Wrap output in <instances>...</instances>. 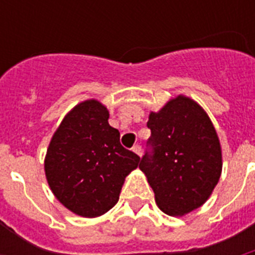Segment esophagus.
<instances>
[{
    "mask_svg": "<svg viewBox=\"0 0 255 255\" xmlns=\"http://www.w3.org/2000/svg\"><path fill=\"white\" fill-rule=\"evenodd\" d=\"M132 151L135 152L136 155L141 156V153H143V148H141V145H139V144H136V145H133V148H132Z\"/></svg>",
    "mask_w": 255,
    "mask_h": 255,
    "instance_id": "1",
    "label": "esophagus"
}]
</instances>
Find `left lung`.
Masks as SVG:
<instances>
[{
	"instance_id": "1",
	"label": "left lung",
	"mask_w": 255,
	"mask_h": 255,
	"mask_svg": "<svg viewBox=\"0 0 255 255\" xmlns=\"http://www.w3.org/2000/svg\"><path fill=\"white\" fill-rule=\"evenodd\" d=\"M151 137L139 168L169 216L201 206L221 176V147L213 124L196 102L177 96L151 112Z\"/></svg>"
}]
</instances>
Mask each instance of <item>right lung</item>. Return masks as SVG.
<instances>
[{
    "label": "right lung",
    "instance_id": "1",
    "mask_svg": "<svg viewBox=\"0 0 255 255\" xmlns=\"http://www.w3.org/2000/svg\"><path fill=\"white\" fill-rule=\"evenodd\" d=\"M108 111L96 100L78 104L50 141L45 172L63 205L83 217L106 213L119 200L124 178L140 157L120 144L108 124Z\"/></svg>",
    "mask_w": 255,
    "mask_h": 255
}]
</instances>
